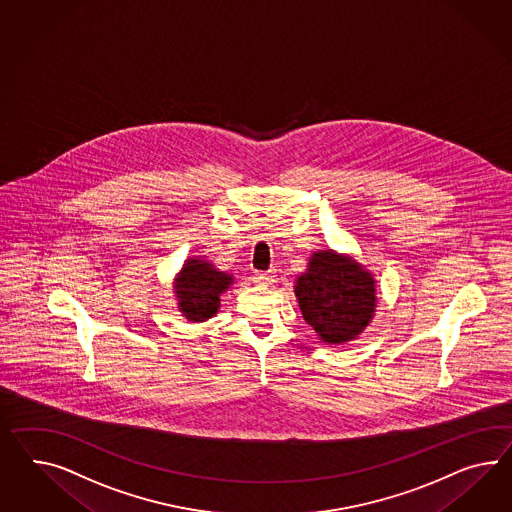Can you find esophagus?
<instances>
[{
	"label": "esophagus",
	"instance_id": "esophagus-1",
	"mask_svg": "<svg viewBox=\"0 0 512 512\" xmlns=\"http://www.w3.org/2000/svg\"><path fill=\"white\" fill-rule=\"evenodd\" d=\"M274 272L272 270H268V272H255L253 274V283H257V285H263V287H268V285H272L274 283Z\"/></svg>",
	"mask_w": 512,
	"mask_h": 512
}]
</instances>
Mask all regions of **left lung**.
Returning a JSON list of instances; mask_svg holds the SVG:
<instances>
[{
    "mask_svg": "<svg viewBox=\"0 0 512 512\" xmlns=\"http://www.w3.org/2000/svg\"><path fill=\"white\" fill-rule=\"evenodd\" d=\"M296 296L305 322L324 343L341 345L360 335L376 307L374 279L360 264L333 251L315 253Z\"/></svg>",
    "mask_w": 512,
    "mask_h": 512,
    "instance_id": "obj_1",
    "label": "left lung"
}]
</instances>
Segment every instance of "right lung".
I'll return each mask as SVG.
<instances>
[{
	"label": "right lung",
	"mask_w": 512,
	"mask_h": 512,
	"mask_svg": "<svg viewBox=\"0 0 512 512\" xmlns=\"http://www.w3.org/2000/svg\"><path fill=\"white\" fill-rule=\"evenodd\" d=\"M231 279L201 259L186 261L175 287L184 317L192 322L214 317L220 307V294L231 285Z\"/></svg>",
	"instance_id": "add662e5"
}]
</instances>
